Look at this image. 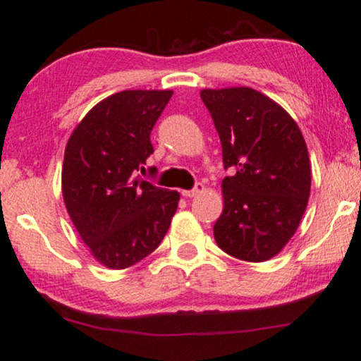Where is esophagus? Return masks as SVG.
Segmentation results:
<instances>
[{
    "instance_id": "1",
    "label": "esophagus",
    "mask_w": 361,
    "mask_h": 361,
    "mask_svg": "<svg viewBox=\"0 0 361 361\" xmlns=\"http://www.w3.org/2000/svg\"><path fill=\"white\" fill-rule=\"evenodd\" d=\"M206 188H204V185H201V183H196V186L193 190H183L181 191V195L185 196V198H193V196H198V195H201L203 193Z\"/></svg>"
}]
</instances>
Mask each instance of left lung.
<instances>
[{
    "label": "left lung",
    "mask_w": 361,
    "mask_h": 361,
    "mask_svg": "<svg viewBox=\"0 0 361 361\" xmlns=\"http://www.w3.org/2000/svg\"><path fill=\"white\" fill-rule=\"evenodd\" d=\"M221 147L224 208L214 239L229 256L267 261L299 228L310 195L309 152L299 125L281 105L251 87L204 89Z\"/></svg>",
    "instance_id": "left-lung-1"
}]
</instances>
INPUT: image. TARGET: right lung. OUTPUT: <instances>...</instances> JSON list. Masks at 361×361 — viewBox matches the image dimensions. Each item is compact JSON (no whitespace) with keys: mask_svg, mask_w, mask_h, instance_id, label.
Instances as JSON below:
<instances>
[{"mask_svg":"<svg viewBox=\"0 0 361 361\" xmlns=\"http://www.w3.org/2000/svg\"><path fill=\"white\" fill-rule=\"evenodd\" d=\"M171 95V90L110 95L89 110L67 142L62 165L67 213L105 267H130L152 254L176 213L180 193L138 175L153 153L150 133Z\"/></svg>","mask_w":361,"mask_h":361,"instance_id":"obj_1","label":"right lung"}]
</instances>
